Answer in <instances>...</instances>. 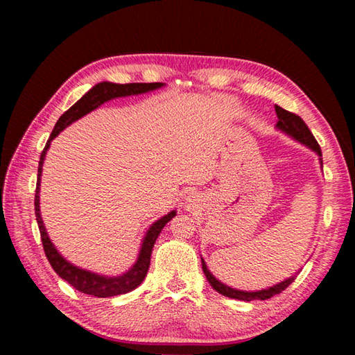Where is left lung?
<instances>
[{"mask_svg": "<svg viewBox=\"0 0 355 355\" xmlns=\"http://www.w3.org/2000/svg\"><path fill=\"white\" fill-rule=\"evenodd\" d=\"M275 112H277V117H279V122L275 127H277L280 131H284L288 136H291L293 139H296L297 142L304 144V146H307L309 148L313 150L316 152V155L320 156V161L322 164V159H321V147L320 144L316 142L315 136L311 135V131L309 130L307 125L302 119H300L297 114H293L290 111L284 110V107H280L275 105ZM202 269H203V274L207 275V280L209 282V285H211L216 291L220 293L222 296H227V297H232V299H239V300H245V302H250V300H264V299H269L275 296V294H279L285 290L286 286H290L294 279H296V275H291L290 279H286L284 282H280V284L274 285V286H269L266 290H260V291H241V290H235V288H230L227 286L225 284H222L218 279L214 277V275L208 271L207 268V263L205 260L202 258Z\"/></svg>", "mask_w": 355, "mask_h": 355, "instance_id": "left-lung-1", "label": "left lung"}]
</instances>
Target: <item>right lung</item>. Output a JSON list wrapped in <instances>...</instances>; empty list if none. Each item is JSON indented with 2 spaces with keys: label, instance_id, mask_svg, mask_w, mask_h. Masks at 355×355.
Returning a JSON list of instances; mask_svg holds the SVG:
<instances>
[{
  "label": "right lung",
  "instance_id": "add662e5",
  "mask_svg": "<svg viewBox=\"0 0 355 355\" xmlns=\"http://www.w3.org/2000/svg\"><path fill=\"white\" fill-rule=\"evenodd\" d=\"M163 86H164L163 83L116 84V83L103 81V83L95 84L91 91L84 94L73 106L69 107V110L59 117L55 128L51 131L50 139L46 141V146L40 153L34 208H35V220H37V225L40 230L42 244H44L45 255L48 258V261H50L51 268L55 269V272L65 282H69V284L73 288H76L78 291H81L84 294H91V296H95V297H112V296H117V294H125V293L133 291L135 288L139 286L147 275L148 266H150V257H152V250H153L156 238L159 236L161 230H163L167 222L177 214V211L173 209V211L167 213L166 216H163V218L150 225L146 236L142 239V245H141V250H139V255H137L136 263L133 264V268H130L125 274L117 275V277H107V275H100L91 271H86V269L73 266V264L65 260V258L59 254L55 245H53L51 239L48 238L44 220H42V216H40V196H39L40 177H42V166H44L46 150L50 148V142L55 139V137L61 133L65 127H69L70 123H73L75 120L81 119L83 116H86V114H89L91 111L97 110V107L100 105H103L105 101H110L112 98H119V97H128V95L146 94Z\"/></svg>",
  "mask_w": 355,
  "mask_h": 355
}]
</instances>
